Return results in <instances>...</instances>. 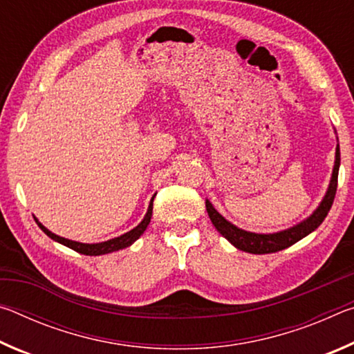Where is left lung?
Segmentation results:
<instances>
[{
  "label": "left lung",
  "mask_w": 354,
  "mask_h": 354,
  "mask_svg": "<svg viewBox=\"0 0 354 354\" xmlns=\"http://www.w3.org/2000/svg\"><path fill=\"white\" fill-rule=\"evenodd\" d=\"M339 167H340V148L339 143L335 147V159L333 167V175L329 179V185L326 189V194L320 201V205L317 206L315 211L304 218L299 223L293 225L287 230L270 232V234H261V232H251L245 231L242 227L232 225L231 221H227L223 215L217 212V209L212 206V203L206 200V211L209 218H211L212 225L215 226L221 236H223L227 242L234 245L237 250L247 251L251 254H267V253H277V251L284 250L290 245L301 241L303 237L309 236L310 232L315 231L317 227L322 225V221L329 212V209L333 206L335 190H337V175H339Z\"/></svg>",
  "instance_id": "obj_1"
}]
</instances>
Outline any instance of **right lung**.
I'll return each mask as SVG.
<instances>
[{
  "instance_id": "1",
  "label": "right lung",
  "mask_w": 354,
  "mask_h": 354,
  "mask_svg": "<svg viewBox=\"0 0 354 354\" xmlns=\"http://www.w3.org/2000/svg\"><path fill=\"white\" fill-rule=\"evenodd\" d=\"M154 196L156 194L153 195L151 201H149V206H148V211L145 214V217H143V220L140 221L139 225H137L134 230H131L128 232H124V234L118 236V237H113V239H109V241L106 242H98V243H82V242H76V241H70V239H65V237H61L55 234V232H51L48 227H45L44 225L40 223V221L35 218V221H37V225L40 226V230L45 232V234L53 239V241H56L59 243L65 245V247H68L71 250L77 251V253L81 254H86V256H103V254H107V253H113V251H118V250H123L127 247H131L137 239H139L143 232H145V230L149 225V220H151V215H153V201H154Z\"/></svg>"
}]
</instances>
